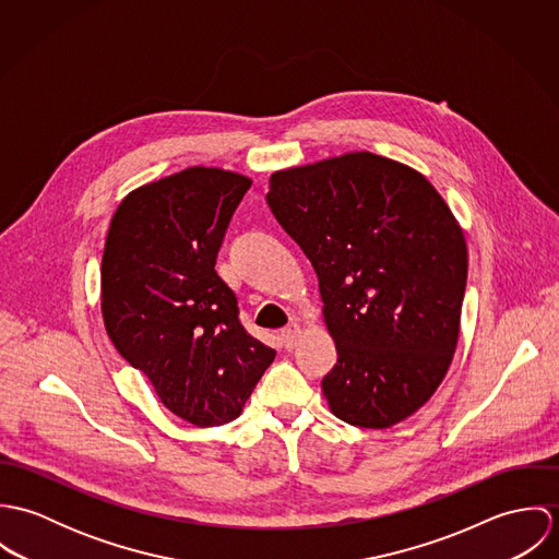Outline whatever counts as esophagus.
<instances>
[{
	"label": "esophagus",
	"mask_w": 559,
	"mask_h": 559,
	"mask_svg": "<svg viewBox=\"0 0 559 559\" xmlns=\"http://www.w3.org/2000/svg\"><path fill=\"white\" fill-rule=\"evenodd\" d=\"M299 335H301V329H299L297 322H293V324H288V326L282 329V344H284L286 348H295L297 342H299Z\"/></svg>",
	"instance_id": "esophagus-1"
}]
</instances>
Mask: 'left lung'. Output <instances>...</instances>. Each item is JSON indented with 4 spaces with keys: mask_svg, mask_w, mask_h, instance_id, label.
I'll return each instance as SVG.
<instances>
[{
    "mask_svg": "<svg viewBox=\"0 0 559 559\" xmlns=\"http://www.w3.org/2000/svg\"><path fill=\"white\" fill-rule=\"evenodd\" d=\"M266 202L319 275L331 411L359 428L406 419L459 342L467 245L452 211L419 171L372 153L275 171Z\"/></svg>",
    "mask_w": 559,
    "mask_h": 559,
    "instance_id": "8db88e82",
    "label": "left lung"
}]
</instances>
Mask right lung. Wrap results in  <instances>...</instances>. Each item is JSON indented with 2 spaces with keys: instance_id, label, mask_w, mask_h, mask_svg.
Returning a JSON list of instances; mask_svg holds the SVG:
<instances>
[{
  "instance_id": "add662e5",
  "label": "right lung",
  "mask_w": 559,
  "mask_h": 559,
  "mask_svg": "<svg viewBox=\"0 0 559 559\" xmlns=\"http://www.w3.org/2000/svg\"><path fill=\"white\" fill-rule=\"evenodd\" d=\"M251 180L189 167L131 191L105 240L100 306L116 350L193 426L239 417L275 350L240 324L217 253Z\"/></svg>"
}]
</instances>
